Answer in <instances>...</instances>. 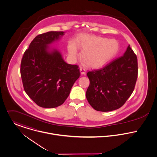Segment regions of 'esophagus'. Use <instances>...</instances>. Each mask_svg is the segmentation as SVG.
<instances>
[{
    "label": "esophagus",
    "instance_id": "1",
    "mask_svg": "<svg viewBox=\"0 0 157 157\" xmlns=\"http://www.w3.org/2000/svg\"><path fill=\"white\" fill-rule=\"evenodd\" d=\"M80 74H81L82 75H85V74H86V70H85L83 67H80Z\"/></svg>",
    "mask_w": 157,
    "mask_h": 157
}]
</instances>
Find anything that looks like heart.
I'll list each match as a JSON object with an SVG mask.
<instances>
[{
  "instance_id": "b5f03b06",
  "label": "heart",
  "mask_w": 157,
  "mask_h": 157,
  "mask_svg": "<svg viewBox=\"0 0 157 157\" xmlns=\"http://www.w3.org/2000/svg\"><path fill=\"white\" fill-rule=\"evenodd\" d=\"M82 51L81 59L87 67L92 68L101 67L109 62L117 54L119 44L117 40L90 35H82L75 42L72 41L67 45V52L71 58L78 55L76 45Z\"/></svg>"
}]
</instances>
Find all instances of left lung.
<instances>
[{
	"label": "left lung",
	"mask_w": 157,
	"mask_h": 157,
	"mask_svg": "<svg viewBox=\"0 0 157 157\" xmlns=\"http://www.w3.org/2000/svg\"><path fill=\"white\" fill-rule=\"evenodd\" d=\"M137 74V58L129 45L123 56L88 72L90 84L86 97L90 105L101 112L120 108L134 90Z\"/></svg>",
	"instance_id": "obj_1"
}]
</instances>
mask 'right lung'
<instances>
[{
	"label": "right lung",
	"instance_id": "obj_1",
	"mask_svg": "<svg viewBox=\"0 0 157 157\" xmlns=\"http://www.w3.org/2000/svg\"><path fill=\"white\" fill-rule=\"evenodd\" d=\"M64 34L63 31H49L38 35L23 56L21 74L24 90L42 108L62 105L80 77L78 67L67 64L61 52L50 46Z\"/></svg>",
	"mask_w": 157,
	"mask_h": 157
}]
</instances>
